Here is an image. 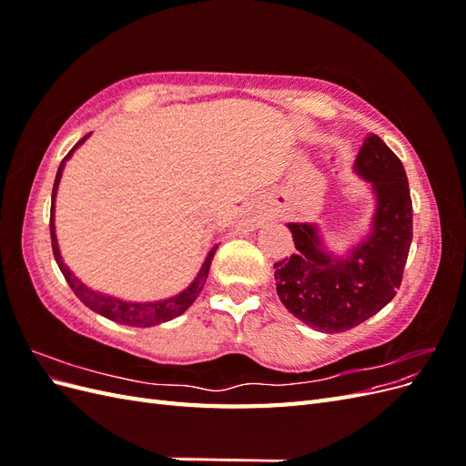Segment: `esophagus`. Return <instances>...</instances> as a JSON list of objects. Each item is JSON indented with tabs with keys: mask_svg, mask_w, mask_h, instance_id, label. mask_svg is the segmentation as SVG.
<instances>
[{
	"mask_svg": "<svg viewBox=\"0 0 466 466\" xmlns=\"http://www.w3.org/2000/svg\"><path fill=\"white\" fill-rule=\"evenodd\" d=\"M258 219H257V216H245L241 221H238V229H243V231H252V229H257L258 228Z\"/></svg>",
	"mask_w": 466,
	"mask_h": 466,
	"instance_id": "1",
	"label": "esophagus"
}]
</instances>
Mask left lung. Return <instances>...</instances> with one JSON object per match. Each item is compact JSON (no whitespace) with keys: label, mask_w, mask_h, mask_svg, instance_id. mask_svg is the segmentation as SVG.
I'll use <instances>...</instances> for the list:
<instances>
[{"label":"left lung","mask_w":466,"mask_h":466,"mask_svg":"<svg viewBox=\"0 0 466 466\" xmlns=\"http://www.w3.org/2000/svg\"><path fill=\"white\" fill-rule=\"evenodd\" d=\"M356 171L377 194L371 235L348 258H334L322 250L313 225L289 223L295 250L274 264L281 303L327 334L358 327L397 295L412 243V198L400 159L371 134L358 153Z\"/></svg>","instance_id":"8db88e82"}]
</instances>
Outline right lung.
Masks as SVG:
<instances>
[{"instance_id":"add662e5","label":"right lung","mask_w":466,"mask_h":466,"mask_svg":"<svg viewBox=\"0 0 466 466\" xmlns=\"http://www.w3.org/2000/svg\"><path fill=\"white\" fill-rule=\"evenodd\" d=\"M87 136H83L79 142L72 147V151L66 155L64 161L58 167V173H56L54 188H52V209H50V238H52L54 258H56V262H58V268L62 270V274H64L66 281L69 284V288H72V291L77 295V299L83 305H87L91 311L103 315V317L115 320V322L128 324V327H153V324H161V322L171 320V319L185 313L187 309L196 301V298H198V295H200V291H202V288L206 284L208 272H209V264H211V260H214V255H216L218 247H214V248L209 250V255H208L204 266L200 268L198 276H196V279L192 281V284L185 291L175 295V298H171V299L157 301V303H126V301H120V299H115V298H106V295H101V293H95L86 284H81V281L72 272H69V268L64 264V260L60 257L58 241H56V233H54V198H56V190H58V185H60V177H62V171H64L66 159H69V155L74 153V149L77 146H81L83 142H86Z\"/></svg>"}]
</instances>
